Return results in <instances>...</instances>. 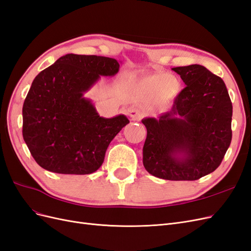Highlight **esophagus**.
I'll return each mask as SVG.
<instances>
[{"label":"esophagus","mask_w":251,"mask_h":251,"mask_svg":"<svg viewBox=\"0 0 251 251\" xmlns=\"http://www.w3.org/2000/svg\"><path fill=\"white\" fill-rule=\"evenodd\" d=\"M128 116L133 120H139L142 117V112L136 108H131L128 110Z\"/></svg>","instance_id":"obj_1"}]
</instances>
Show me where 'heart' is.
Here are the masks:
<instances>
[{
    "label": "heart",
    "mask_w": 251,
    "mask_h": 251,
    "mask_svg": "<svg viewBox=\"0 0 251 251\" xmlns=\"http://www.w3.org/2000/svg\"><path fill=\"white\" fill-rule=\"evenodd\" d=\"M132 89L140 96L157 97L163 103L176 98L182 90L181 81L166 72H155L144 75L132 83Z\"/></svg>",
    "instance_id": "b5f03b06"
}]
</instances>
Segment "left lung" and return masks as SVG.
Wrapping results in <instances>:
<instances>
[{
    "label": "left lung",
    "instance_id": "1",
    "mask_svg": "<svg viewBox=\"0 0 251 251\" xmlns=\"http://www.w3.org/2000/svg\"><path fill=\"white\" fill-rule=\"evenodd\" d=\"M186 87L171 111L146 117L142 155L155 177L193 181L214 172L231 142L232 103L221 77L201 65L173 68Z\"/></svg>",
    "mask_w": 251,
    "mask_h": 251
}]
</instances>
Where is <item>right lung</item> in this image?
Segmentation results:
<instances>
[{
  "instance_id": "obj_1",
  "label": "right lung",
  "mask_w": 251,
  "mask_h": 251,
  "mask_svg": "<svg viewBox=\"0 0 251 251\" xmlns=\"http://www.w3.org/2000/svg\"><path fill=\"white\" fill-rule=\"evenodd\" d=\"M119 67L115 58L69 53L36 75L23 105V137L43 169L88 175L100 168L110 142L130 120L124 114L100 116L85 94Z\"/></svg>"
}]
</instances>
